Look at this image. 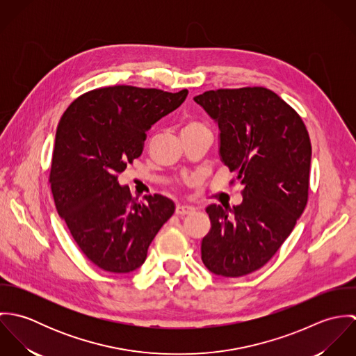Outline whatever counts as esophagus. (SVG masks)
Instances as JSON below:
<instances>
[{"instance_id": "esophagus-1", "label": "esophagus", "mask_w": 356, "mask_h": 356, "mask_svg": "<svg viewBox=\"0 0 356 356\" xmlns=\"http://www.w3.org/2000/svg\"><path fill=\"white\" fill-rule=\"evenodd\" d=\"M193 212H195V208L191 205H177V208H175V213L179 216L192 215Z\"/></svg>"}]
</instances>
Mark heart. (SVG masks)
Masks as SVG:
<instances>
[{
  "mask_svg": "<svg viewBox=\"0 0 356 356\" xmlns=\"http://www.w3.org/2000/svg\"><path fill=\"white\" fill-rule=\"evenodd\" d=\"M205 127L203 123H200V122H196V120H189L185 126H184V129H182V131H191V130H196V129H203Z\"/></svg>",
  "mask_w": 356,
  "mask_h": 356,
  "instance_id": "heart-1",
  "label": "heart"
}]
</instances>
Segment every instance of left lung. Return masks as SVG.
<instances>
[{"label": "left lung", "mask_w": 356, "mask_h": 356, "mask_svg": "<svg viewBox=\"0 0 356 356\" xmlns=\"http://www.w3.org/2000/svg\"><path fill=\"white\" fill-rule=\"evenodd\" d=\"M195 102L218 123L222 163L244 186L243 203L205 208L202 260L216 275L263 267L292 233L308 200L311 143L298 112L266 88L209 90Z\"/></svg>", "instance_id": "8db88e82"}]
</instances>
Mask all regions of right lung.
Returning <instances> with one entry per match:
<instances>
[{"instance_id": "1", "label": "right lung", "mask_w": 356, "mask_h": 356, "mask_svg": "<svg viewBox=\"0 0 356 356\" xmlns=\"http://www.w3.org/2000/svg\"><path fill=\"white\" fill-rule=\"evenodd\" d=\"M186 96V89L109 86L82 95L60 119L49 177L56 209L81 251L104 271L137 270L175 211L161 195L145 196V203L133 199L118 175L141 156L147 131Z\"/></svg>"}]
</instances>
